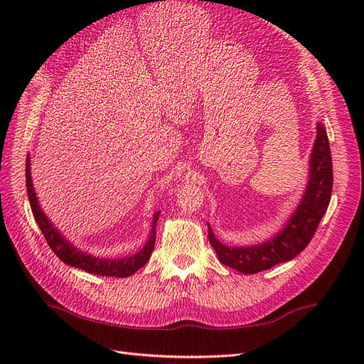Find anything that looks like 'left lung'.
Here are the masks:
<instances>
[{"mask_svg": "<svg viewBox=\"0 0 364 364\" xmlns=\"http://www.w3.org/2000/svg\"><path fill=\"white\" fill-rule=\"evenodd\" d=\"M333 159L325 127L317 123V136L310 159V181L299 206L296 208L287 225L278 235L257 246L229 247L214 237L208 226L209 243L218 259L228 267L245 274H253L272 269L279 262L293 259L310 243L316 229L331 200Z\"/></svg>", "mask_w": 364, "mask_h": 364, "instance_id": "obj_1", "label": "left lung"}]
</instances>
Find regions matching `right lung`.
<instances>
[{
    "label": "right lung",
    "mask_w": 364,
    "mask_h": 364,
    "mask_svg": "<svg viewBox=\"0 0 364 364\" xmlns=\"http://www.w3.org/2000/svg\"><path fill=\"white\" fill-rule=\"evenodd\" d=\"M26 185H27V194L33 215H35L36 223L39 225L43 237H46L48 246L51 250L56 253L65 264H68L71 267L82 269L87 273L100 274V277H114V278H127L130 274H134L136 270H139L144 264L150 259L153 247H155L156 241V223L161 211L155 213L151 222V230L147 243L144 245L139 252L134 253V255L126 258H117V259H107L94 257L91 253H85L82 250H77L68 240L59 232V230L53 226V223L48 220V217L43 214L38 203V197L33 188L31 176H30V158L27 156L26 162Z\"/></svg>",
    "instance_id": "right-lung-1"
}]
</instances>
